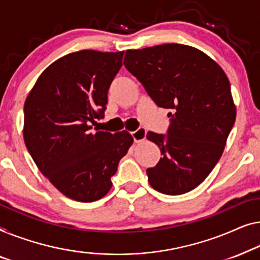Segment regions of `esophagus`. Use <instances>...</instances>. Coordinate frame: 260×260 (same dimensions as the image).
<instances>
[{"mask_svg":"<svg viewBox=\"0 0 260 260\" xmlns=\"http://www.w3.org/2000/svg\"><path fill=\"white\" fill-rule=\"evenodd\" d=\"M146 129L144 127H139L137 131L132 132V137L134 139V142L135 144H139V142H142L146 139Z\"/></svg>","mask_w":260,"mask_h":260,"instance_id":"34e87169","label":"esophagus"}]
</instances>
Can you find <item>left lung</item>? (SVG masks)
<instances>
[{
    "mask_svg": "<svg viewBox=\"0 0 260 260\" xmlns=\"http://www.w3.org/2000/svg\"><path fill=\"white\" fill-rule=\"evenodd\" d=\"M123 64L159 107L171 111L167 134L146 135L162 155L146 171L149 184L168 196L189 192L217 165L235 125L228 76L205 53L178 43L127 50Z\"/></svg>",
    "mask_w": 260,
    "mask_h": 260,
    "instance_id": "8db88e82",
    "label": "left lung"
}]
</instances>
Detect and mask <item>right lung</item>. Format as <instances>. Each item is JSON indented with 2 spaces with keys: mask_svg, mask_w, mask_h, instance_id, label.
I'll return each instance as SVG.
<instances>
[{
  "mask_svg": "<svg viewBox=\"0 0 260 260\" xmlns=\"http://www.w3.org/2000/svg\"><path fill=\"white\" fill-rule=\"evenodd\" d=\"M123 52L80 50L40 75L24 102L23 138L41 173L68 198L90 203L112 187L133 138L93 128L107 105Z\"/></svg>",
  "mask_w": 260,
  "mask_h": 260,
  "instance_id": "1",
  "label": "right lung"
}]
</instances>
